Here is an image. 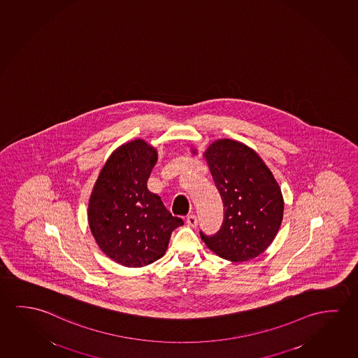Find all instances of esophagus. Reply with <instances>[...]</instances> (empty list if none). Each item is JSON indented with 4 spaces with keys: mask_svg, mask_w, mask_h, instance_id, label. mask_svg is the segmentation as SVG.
I'll list each match as a JSON object with an SVG mask.
<instances>
[{
    "mask_svg": "<svg viewBox=\"0 0 358 358\" xmlns=\"http://www.w3.org/2000/svg\"><path fill=\"white\" fill-rule=\"evenodd\" d=\"M186 223H187L188 226L196 227L197 223H199V220H197L196 215H188L187 218H186Z\"/></svg>",
    "mask_w": 358,
    "mask_h": 358,
    "instance_id": "1",
    "label": "esophagus"
}]
</instances>
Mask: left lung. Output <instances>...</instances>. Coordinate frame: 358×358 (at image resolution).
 Here are the masks:
<instances>
[{
  "mask_svg": "<svg viewBox=\"0 0 358 358\" xmlns=\"http://www.w3.org/2000/svg\"><path fill=\"white\" fill-rule=\"evenodd\" d=\"M196 154V150H192ZM224 206V220L215 236L201 238L220 258L248 262L264 253L275 239L284 215L280 186L253 149L220 138L203 152Z\"/></svg>",
  "mask_w": 358,
  "mask_h": 358,
  "instance_id": "left-lung-1",
  "label": "left lung"
}]
</instances>
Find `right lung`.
Returning a JSON list of instances; mask_svg holds the SVG:
<instances>
[{
	"label": "right lung",
	"instance_id": "obj_1",
	"mask_svg": "<svg viewBox=\"0 0 358 358\" xmlns=\"http://www.w3.org/2000/svg\"><path fill=\"white\" fill-rule=\"evenodd\" d=\"M157 151L143 138L124 143L106 159L94 183L88 223L105 255L127 268L164 257L171 233L183 220L167 210L148 188Z\"/></svg>",
	"mask_w": 358,
	"mask_h": 358
}]
</instances>
